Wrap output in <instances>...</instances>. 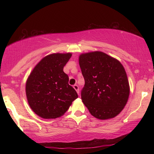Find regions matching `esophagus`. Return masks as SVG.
Here are the masks:
<instances>
[{
  "label": "esophagus",
  "instance_id": "34e87169",
  "mask_svg": "<svg viewBox=\"0 0 154 154\" xmlns=\"http://www.w3.org/2000/svg\"><path fill=\"white\" fill-rule=\"evenodd\" d=\"M73 88L74 89L77 91V94H78L79 95V86H78L77 85H73Z\"/></svg>",
  "mask_w": 154,
  "mask_h": 154
}]
</instances>
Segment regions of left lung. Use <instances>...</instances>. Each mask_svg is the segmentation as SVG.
<instances>
[{
  "instance_id": "1",
  "label": "left lung",
  "mask_w": 154,
  "mask_h": 154,
  "mask_svg": "<svg viewBox=\"0 0 154 154\" xmlns=\"http://www.w3.org/2000/svg\"><path fill=\"white\" fill-rule=\"evenodd\" d=\"M79 63L85 79L81 93L83 104L98 119L115 118L124 109L130 94L123 65L99 51L80 54Z\"/></svg>"
}]
</instances>
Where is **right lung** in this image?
Here are the masks:
<instances>
[{
    "label": "right lung",
    "instance_id": "obj_1",
    "mask_svg": "<svg viewBox=\"0 0 154 154\" xmlns=\"http://www.w3.org/2000/svg\"><path fill=\"white\" fill-rule=\"evenodd\" d=\"M71 53L51 54L41 60L28 76L26 94L28 105L41 118L55 119L63 116L77 98L63 71Z\"/></svg>",
    "mask_w": 154,
    "mask_h": 154
}]
</instances>
